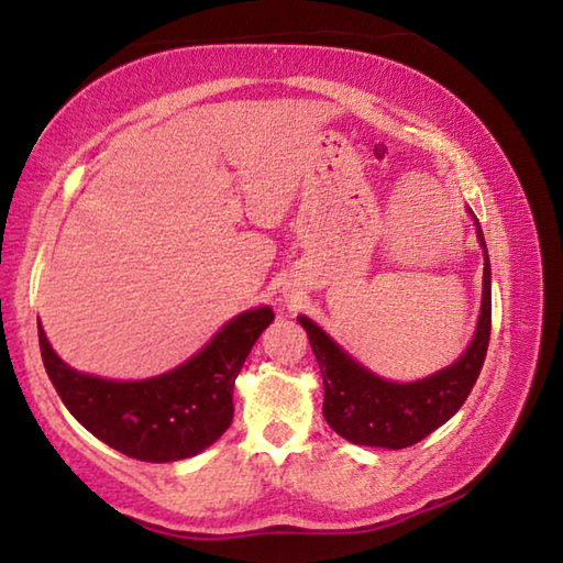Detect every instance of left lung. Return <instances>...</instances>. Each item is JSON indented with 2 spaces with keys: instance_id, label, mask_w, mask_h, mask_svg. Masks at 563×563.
Listing matches in <instances>:
<instances>
[{
  "instance_id": "8db88e82",
  "label": "left lung",
  "mask_w": 563,
  "mask_h": 563,
  "mask_svg": "<svg viewBox=\"0 0 563 563\" xmlns=\"http://www.w3.org/2000/svg\"><path fill=\"white\" fill-rule=\"evenodd\" d=\"M474 225L476 238L484 247L479 322H476V332L464 355L440 373L417 379V383H389L362 367L357 360H352L310 318H298L308 332L322 373V385H325L322 415L332 430L345 437L347 442L405 450V446L422 442L427 434L452 419L464 399L470 397L476 377L482 373L484 357H487L492 332V268L487 243H484L476 218Z\"/></svg>"
}]
</instances>
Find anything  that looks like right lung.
Returning a JSON list of instances; mask_svg holds the SVG:
<instances>
[{
    "mask_svg": "<svg viewBox=\"0 0 563 563\" xmlns=\"http://www.w3.org/2000/svg\"><path fill=\"white\" fill-rule=\"evenodd\" d=\"M273 318L268 305L245 310L184 365L136 383L76 373L52 350L42 322L40 347L76 422L131 460L161 464L203 452L231 427L235 377Z\"/></svg>",
    "mask_w": 563,
    "mask_h": 563,
    "instance_id": "obj_1",
    "label": "right lung"
}]
</instances>
